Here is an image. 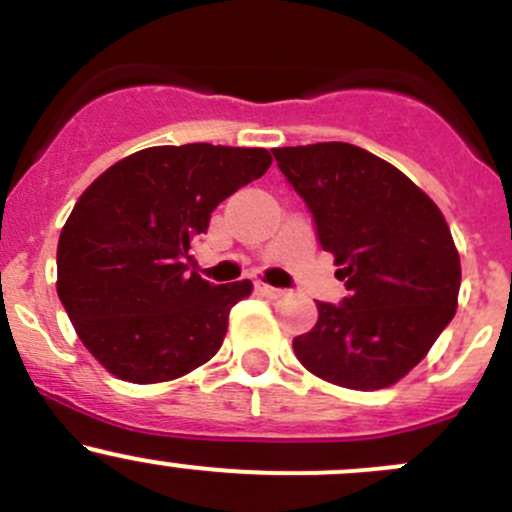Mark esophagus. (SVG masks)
Segmentation results:
<instances>
[{"mask_svg":"<svg viewBox=\"0 0 512 512\" xmlns=\"http://www.w3.org/2000/svg\"><path fill=\"white\" fill-rule=\"evenodd\" d=\"M258 291H261L263 295H268V298H283V295H286V291H283V288H273V286H268V283H258Z\"/></svg>","mask_w":512,"mask_h":512,"instance_id":"obj_1","label":"esophagus"}]
</instances>
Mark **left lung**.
I'll return each instance as SVG.
<instances>
[{
    "instance_id": "1",
    "label": "left lung",
    "mask_w": 512,
    "mask_h": 512,
    "mask_svg": "<svg viewBox=\"0 0 512 512\" xmlns=\"http://www.w3.org/2000/svg\"><path fill=\"white\" fill-rule=\"evenodd\" d=\"M273 157L347 288L340 305L315 303L318 323L295 337V357L340 387H392L456 313L461 261L444 214L404 172L350 142L278 147Z\"/></svg>"
}]
</instances>
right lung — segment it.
Instances as JSON below:
<instances>
[{"instance_id":"1","label":"right lung","mask_w":512,"mask_h":512,"mask_svg":"<svg viewBox=\"0 0 512 512\" xmlns=\"http://www.w3.org/2000/svg\"><path fill=\"white\" fill-rule=\"evenodd\" d=\"M271 167L263 147H147L100 175L61 229L56 291L73 328L115 377L177 379L217 355L251 281L214 286L187 271L226 197Z\"/></svg>"}]
</instances>
